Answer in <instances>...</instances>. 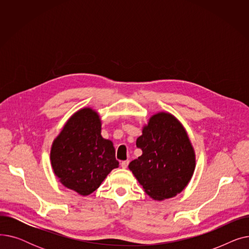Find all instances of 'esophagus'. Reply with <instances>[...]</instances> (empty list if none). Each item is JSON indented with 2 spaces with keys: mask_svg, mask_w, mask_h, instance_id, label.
<instances>
[{
  "mask_svg": "<svg viewBox=\"0 0 249 249\" xmlns=\"http://www.w3.org/2000/svg\"><path fill=\"white\" fill-rule=\"evenodd\" d=\"M128 164H129V160H124V161H122V162H121V166H122V168H126V167L128 166Z\"/></svg>",
  "mask_w": 249,
  "mask_h": 249,
  "instance_id": "obj_1",
  "label": "esophagus"
}]
</instances>
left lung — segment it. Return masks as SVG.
Wrapping results in <instances>:
<instances>
[{
  "label": "left lung",
  "mask_w": 249,
  "mask_h": 249,
  "mask_svg": "<svg viewBox=\"0 0 249 249\" xmlns=\"http://www.w3.org/2000/svg\"><path fill=\"white\" fill-rule=\"evenodd\" d=\"M136 145L142 155L128 167L150 198H174L188 186L196 168V153L185 127L173 114L152 115Z\"/></svg>",
  "instance_id": "left-lung-1"
}]
</instances>
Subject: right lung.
I'll use <instances>...</instances> for the list:
<instances>
[{"instance_id": "add662e5", "label": "right lung", "mask_w": 249, "mask_h": 249, "mask_svg": "<svg viewBox=\"0 0 249 249\" xmlns=\"http://www.w3.org/2000/svg\"><path fill=\"white\" fill-rule=\"evenodd\" d=\"M102 120L89 107L82 108L65 122L52 142L50 161L61 184L81 196L95 192L119 166L113 142L101 135Z\"/></svg>"}]
</instances>
